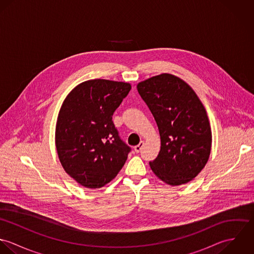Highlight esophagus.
I'll use <instances>...</instances> for the list:
<instances>
[{
	"label": "esophagus",
	"mask_w": 254,
	"mask_h": 254,
	"mask_svg": "<svg viewBox=\"0 0 254 254\" xmlns=\"http://www.w3.org/2000/svg\"><path fill=\"white\" fill-rule=\"evenodd\" d=\"M144 145H145V143H144V142H141L139 145H136V146L134 147L135 151H136V152H140V151H141V149H142V147L144 146Z\"/></svg>",
	"instance_id": "34e87169"
}]
</instances>
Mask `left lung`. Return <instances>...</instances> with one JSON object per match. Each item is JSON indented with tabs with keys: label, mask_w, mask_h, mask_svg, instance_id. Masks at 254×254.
<instances>
[{
	"label": "left lung",
	"mask_w": 254,
	"mask_h": 254,
	"mask_svg": "<svg viewBox=\"0 0 254 254\" xmlns=\"http://www.w3.org/2000/svg\"><path fill=\"white\" fill-rule=\"evenodd\" d=\"M137 89L160 135V151L149 162L151 170L171 186L191 181L211 150V128L203 105L185 81L168 73L140 82Z\"/></svg>",
	"instance_id": "8db88e82"
}]
</instances>
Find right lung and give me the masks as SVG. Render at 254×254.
Returning <instances> with one entry per match:
<instances>
[{"label":"right lung","instance_id":"obj_1","mask_svg":"<svg viewBox=\"0 0 254 254\" xmlns=\"http://www.w3.org/2000/svg\"><path fill=\"white\" fill-rule=\"evenodd\" d=\"M131 90L129 83L94 79L76 86L57 121L56 145L65 172L88 189L116 177L131 147L119 137L112 115Z\"/></svg>","mask_w":254,"mask_h":254}]
</instances>
